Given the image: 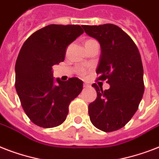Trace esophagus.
Instances as JSON below:
<instances>
[{
	"label": "esophagus",
	"instance_id": "esophagus-1",
	"mask_svg": "<svg viewBox=\"0 0 159 159\" xmlns=\"http://www.w3.org/2000/svg\"><path fill=\"white\" fill-rule=\"evenodd\" d=\"M83 87H84L85 88H87V87H90V85L88 84V83H86V82H85L84 84H83Z\"/></svg>",
	"mask_w": 159,
	"mask_h": 159
}]
</instances>
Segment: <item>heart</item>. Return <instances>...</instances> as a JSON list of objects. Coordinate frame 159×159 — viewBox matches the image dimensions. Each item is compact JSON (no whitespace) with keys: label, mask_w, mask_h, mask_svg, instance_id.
Segmentation results:
<instances>
[{"label":"heart","mask_w":159,"mask_h":159,"mask_svg":"<svg viewBox=\"0 0 159 159\" xmlns=\"http://www.w3.org/2000/svg\"><path fill=\"white\" fill-rule=\"evenodd\" d=\"M82 72H84V70H82Z\"/></svg>","instance_id":"heart-1"}]
</instances>
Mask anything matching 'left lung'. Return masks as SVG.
<instances>
[{
    "label": "left lung",
    "mask_w": 159,
    "mask_h": 159,
    "mask_svg": "<svg viewBox=\"0 0 159 159\" xmlns=\"http://www.w3.org/2000/svg\"><path fill=\"white\" fill-rule=\"evenodd\" d=\"M101 45L97 73L107 81L108 90L92 84L97 97L90 103L88 113L92 125L104 132L124 127L138 110L143 92V68L140 53L132 39L116 25H82Z\"/></svg>",
    "instance_id": "1"
}]
</instances>
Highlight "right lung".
I'll use <instances>...</instances> for the list:
<instances>
[{
	"instance_id": "1",
	"label": "right lung",
	"mask_w": 159,
	"mask_h": 159,
	"mask_svg": "<svg viewBox=\"0 0 159 159\" xmlns=\"http://www.w3.org/2000/svg\"><path fill=\"white\" fill-rule=\"evenodd\" d=\"M83 33L77 25H49L35 31L24 43L16 62V92L30 120L53 128L66 120L68 106L82 92L77 77L54 83L52 67L63 62L66 48Z\"/></svg>"
}]
</instances>
